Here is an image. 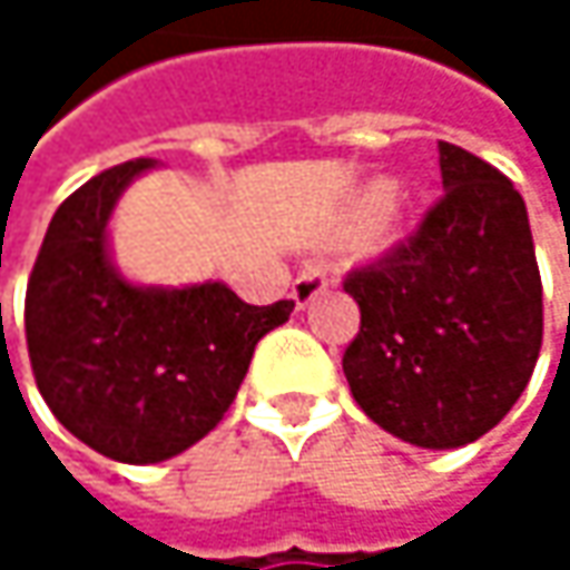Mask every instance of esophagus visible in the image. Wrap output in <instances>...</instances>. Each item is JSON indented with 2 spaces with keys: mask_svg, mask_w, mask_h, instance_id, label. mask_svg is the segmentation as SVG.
Here are the masks:
<instances>
[{
  "mask_svg": "<svg viewBox=\"0 0 570 570\" xmlns=\"http://www.w3.org/2000/svg\"><path fill=\"white\" fill-rule=\"evenodd\" d=\"M326 286H330V281H326V271H323V267H306V271L296 277V284H293V299H296V306L313 303Z\"/></svg>",
  "mask_w": 570,
  "mask_h": 570,
  "instance_id": "esophagus-1",
  "label": "esophagus"
}]
</instances>
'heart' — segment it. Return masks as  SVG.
<instances>
[{
  "mask_svg": "<svg viewBox=\"0 0 570 570\" xmlns=\"http://www.w3.org/2000/svg\"><path fill=\"white\" fill-rule=\"evenodd\" d=\"M390 204H393V184H386V180L373 184L370 194H366V210H370V214H380V210H386Z\"/></svg>",
  "mask_w": 570,
  "mask_h": 570,
  "instance_id": "b5f03b06",
  "label": "heart"
}]
</instances>
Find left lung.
I'll list each match as a JSON object with an SVG mask.
<instances>
[{"mask_svg":"<svg viewBox=\"0 0 570 570\" xmlns=\"http://www.w3.org/2000/svg\"><path fill=\"white\" fill-rule=\"evenodd\" d=\"M445 197L422 227L343 289L360 333L343 373L360 409L419 449H459L495 429L541 350V277L528 210L482 158L439 141Z\"/></svg>","mask_w":570,"mask_h":570,"instance_id":"left-lung-1","label":"left lung"}]
</instances>
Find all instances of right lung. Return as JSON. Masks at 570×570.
Instances as JSON below:
<instances>
[{"label":"right lung","instance_id":"1","mask_svg":"<svg viewBox=\"0 0 570 570\" xmlns=\"http://www.w3.org/2000/svg\"><path fill=\"white\" fill-rule=\"evenodd\" d=\"M155 158L81 184L56 210L26 289V340L39 393L88 449L155 465L200 442L230 409L254 346L293 299L250 306L220 281L145 286L111 261L118 197Z\"/></svg>","mask_w":570,"mask_h":570}]
</instances>
